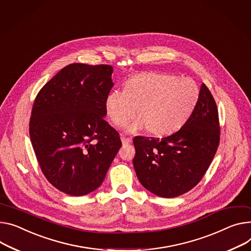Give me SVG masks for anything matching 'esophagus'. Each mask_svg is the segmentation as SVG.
I'll return each instance as SVG.
<instances>
[{
    "label": "esophagus",
    "mask_w": 251,
    "mask_h": 251,
    "mask_svg": "<svg viewBox=\"0 0 251 251\" xmlns=\"http://www.w3.org/2000/svg\"><path fill=\"white\" fill-rule=\"evenodd\" d=\"M122 142H123V145H129L131 142H132V140H131V138H126V137H122Z\"/></svg>",
    "instance_id": "1"
}]
</instances>
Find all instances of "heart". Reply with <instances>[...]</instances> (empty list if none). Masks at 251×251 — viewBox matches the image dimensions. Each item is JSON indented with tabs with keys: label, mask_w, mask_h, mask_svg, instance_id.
<instances>
[{
	"label": "heart",
	"mask_w": 251,
	"mask_h": 251,
	"mask_svg": "<svg viewBox=\"0 0 251 251\" xmlns=\"http://www.w3.org/2000/svg\"><path fill=\"white\" fill-rule=\"evenodd\" d=\"M198 98V86L187 77L147 72L131 77L126 82L125 90L110 91L104 107L117 126H125L140 110L142 117L126 127L128 132L149 127L156 134H168L185 124Z\"/></svg>",
	"instance_id": "1"
}]
</instances>
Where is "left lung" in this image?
Here are the masks:
<instances>
[{
	"label": "left lung",
	"mask_w": 251,
	"mask_h": 251,
	"mask_svg": "<svg viewBox=\"0 0 251 251\" xmlns=\"http://www.w3.org/2000/svg\"><path fill=\"white\" fill-rule=\"evenodd\" d=\"M219 141L217 105L203 83L194 109L178 131L162 139H133L134 171L141 184L152 194L178 197L201 181Z\"/></svg>",
	"instance_id": "1"
}]
</instances>
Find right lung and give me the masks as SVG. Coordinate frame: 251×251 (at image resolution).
I'll list each match as a JSON object with an SVG mask.
<instances>
[{"label":"right lung","instance_id":"right-lung-1","mask_svg":"<svg viewBox=\"0 0 251 251\" xmlns=\"http://www.w3.org/2000/svg\"><path fill=\"white\" fill-rule=\"evenodd\" d=\"M112 71L103 64H69L35 99L31 143L44 176L65 194L98 189L122 147L120 133L104 121Z\"/></svg>","mask_w":251,"mask_h":251}]
</instances>
